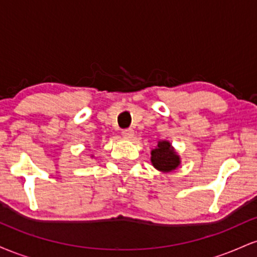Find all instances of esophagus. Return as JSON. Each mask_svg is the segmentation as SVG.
I'll return each mask as SVG.
<instances>
[{
    "label": "esophagus",
    "instance_id": "obj_1",
    "mask_svg": "<svg viewBox=\"0 0 257 257\" xmlns=\"http://www.w3.org/2000/svg\"><path fill=\"white\" fill-rule=\"evenodd\" d=\"M122 135L124 137L125 139H133V137H134V131L133 129H124V131L122 132Z\"/></svg>",
    "mask_w": 257,
    "mask_h": 257
}]
</instances>
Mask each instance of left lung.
Masks as SVG:
<instances>
[{"label":"left lung","instance_id":"left-lung-1","mask_svg":"<svg viewBox=\"0 0 257 257\" xmlns=\"http://www.w3.org/2000/svg\"><path fill=\"white\" fill-rule=\"evenodd\" d=\"M151 162L159 172L169 173L180 166V157L169 141L162 140L151 151Z\"/></svg>","mask_w":257,"mask_h":257}]
</instances>
